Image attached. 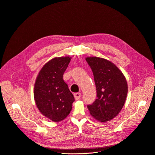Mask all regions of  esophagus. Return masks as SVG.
Returning a JSON list of instances; mask_svg holds the SVG:
<instances>
[{
	"label": "esophagus",
	"instance_id": "obj_1",
	"mask_svg": "<svg viewBox=\"0 0 155 155\" xmlns=\"http://www.w3.org/2000/svg\"><path fill=\"white\" fill-rule=\"evenodd\" d=\"M74 96L76 99V100H78L81 97V93H76L74 94Z\"/></svg>",
	"mask_w": 155,
	"mask_h": 155
}]
</instances>
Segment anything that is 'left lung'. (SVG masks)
Listing matches in <instances>:
<instances>
[{"label": "left lung", "mask_w": 155, "mask_h": 155, "mask_svg": "<svg viewBox=\"0 0 155 155\" xmlns=\"http://www.w3.org/2000/svg\"><path fill=\"white\" fill-rule=\"evenodd\" d=\"M91 69L96 88L97 99L87 108L97 120H111L120 112L128 93V85L120 70L111 62L103 58L86 59Z\"/></svg>", "instance_id": "1"}]
</instances>
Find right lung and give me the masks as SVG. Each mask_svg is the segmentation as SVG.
Wrapping results in <instances>:
<instances>
[{
  "label": "right lung",
  "mask_w": 155,
  "mask_h": 155,
  "mask_svg": "<svg viewBox=\"0 0 155 155\" xmlns=\"http://www.w3.org/2000/svg\"><path fill=\"white\" fill-rule=\"evenodd\" d=\"M71 58L52 59L40 71L34 86L35 104L41 113L52 121H61L72 110L74 97L62 79Z\"/></svg>",
  "instance_id": "1"
}]
</instances>
